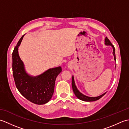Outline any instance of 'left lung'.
Returning a JSON list of instances; mask_svg holds the SVG:
<instances>
[{"instance_id":"left-lung-1","label":"left lung","mask_w":129,"mask_h":129,"mask_svg":"<svg viewBox=\"0 0 129 129\" xmlns=\"http://www.w3.org/2000/svg\"><path fill=\"white\" fill-rule=\"evenodd\" d=\"M105 44L106 45H111L112 47H113V54L114 56V60H116L115 50V48L114 45L112 44L110 42V41L109 40V39L107 37H106L105 39ZM72 87H73V91L74 92L76 96L79 99L84 101H94L96 100H98L99 99H100L101 98H102L103 96L106 94V92H105L104 94L99 96H97V97H89V96H87L86 95H84V94H83L82 93H81L80 91H79L78 89H77V87H76L75 84V81H74V79L73 76L72 77Z\"/></svg>"}]
</instances>
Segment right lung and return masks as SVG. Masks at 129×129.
Instances as JSON below:
<instances>
[{"instance_id": "add662e5", "label": "right lung", "mask_w": 129, "mask_h": 129, "mask_svg": "<svg viewBox=\"0 0 129 129\" xmlns=\"http://www.w3.org/2000/svg\"><path fill=\"white\" fill-rule=\"evenodd\" d=\"M24 36L19 40L12 54L13 74L15 85L27 100L38 105H43L49 102L52 98L56 78L62 69L61 67L51 68L37 76L26 73L18 54V48Z\"/></svg>"}]
</instances>
